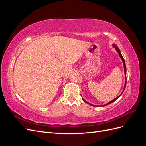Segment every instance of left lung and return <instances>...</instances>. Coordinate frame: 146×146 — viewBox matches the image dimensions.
<instances>
[{"label":"left lung","mask_w":146,"mask_h":146,"mask_svg":"<svg viewBox=\"0 0 146 146\" xmlns=\"http://www.w3.org/2000/svg\"><path fill=\"white\" fill-rule=\"evenodd\" d=\"M113 47L116 48V51L118 52V54H119V56L121 57V60H122V62H123V67H124V72H125V86H124V89H123V91H124V90H125V86H126V82H127V77H126V66H125V60H124V59H123V56H122V55H121V52H120V50L119 49V48L117 47V46H116V45H115V44H113ZM123 91H122V94L123 93ZM122 94L120 95V96H119L118 97H117L116 98H115L114 99H113V100H111V101H110V102H108V104H105V105H102L103 107L104 106H105V105H108V104H111V103H113V102H114L115 100H116L119 97H120L121 95H122ZM83 99V98H82ZM83 101L84 102H86L87 104H90V105H92V106H94V107H96V105H92V104H90V103H88V102H86V100H84L83 99Z\"/></svg>","instance_id":"left-lung-1"}]
</instances>
